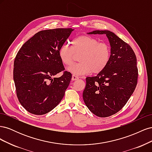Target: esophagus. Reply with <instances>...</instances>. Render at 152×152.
I'll use <instances>...</instances> for the list:
<instances>
[{"instance_id": "esophagus-1", "label": "esophagus", "mask_w": 152, "mask_h": 152, "mask_svg": "<svg viewBox=\"0 0 152 152\" xmlns=\"http://www.w3.org/2000/svg\"><path fill=\"white\" fill-rule=\"evenodd\" d=\"M77 79H79V77H78L77 76L75 75H73L72 77V80H76Z\"/></svg>"}]
</instances>
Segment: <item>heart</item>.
I'll return each instance as SVG.
<instances>
[{
  "mask_svg": "<svg viewBox=\"0 0 152 152\" xmlns=\"http://www.w3.org/2000/svg\"><path fill=\"white\" fill-rule=\"evenodd\" d=\"M73 54H80L79 63L69 66L67 70L75 75H83L92 72L97 74L107 67L111 56L109 45L89 35L78 37L72 42V49L68 44L59 49V57L66 66L73 61Z\"/></svg>",
  "mask_w": 152,
  "mask_h": 152,
  "instance_id": "heart-1",
  "label": "heart"
}]
</instances>
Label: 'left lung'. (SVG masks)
Here are the masks:
<instances>
[{"label":"left lung","mask_w":152,"mask_h":152,"mask_svg":"<svg viewBox=\"0 0 152 152\" xmlns=\"http://www.w3.org/2000/svg\"><path fill=\"white\" fill-rule=\"evenodd\" d=\"M88 34H105L111 46L110 61L95 77L86 78L83 99L90 111L99 117L117 113L125 106L137 82L136 57L129 45L109 30Z\"/></svg>","instance_id":"1"}]
</instances>
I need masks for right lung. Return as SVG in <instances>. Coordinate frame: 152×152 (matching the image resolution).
<instances>
[{
  "instance_id": "add662e5",
  "label": "right lung",
  "mask_w": 152,
  "mask_h": 152,
  "mask_svg": "<svg viewBox=\"0 0 152 152\" xmlns=\"http://www.w3.org/2000/svg\"><path fill=\"white\" fill-rule=\"evenodd\" d=\"M73 30L55 28L40 31L22 45L14 61L13 79L17 97L28 112L44 115L60 103L72 79L65 70L59 50Z\"/></svg>"
}]
</instances>
